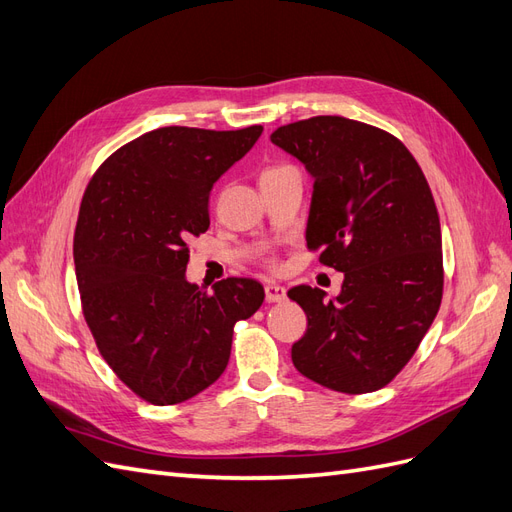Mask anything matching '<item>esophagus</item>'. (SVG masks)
Listing matches in <instances>:
<instances>
[{
  "mask_svg": "<svg viewBox=\"0 0 512 512\" xmlns=\"http://www.w3.org/2000/svg\"><path fill=\"white\" fill-rule=\"evenodd\" d=\"M265 299L267 303H282L286 299V290L277 284H267L265 286Z\"/></svg>",
  "mask_w": 512,
  "mask_h": 512,
  "instance_id": "1",
  "label": "esophagus"
}]
</instances>
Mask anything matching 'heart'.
Masks as SVG:
<instances>
[{"mask_svg":"<svg viewBox=\"0 0 512 512\" xmlns=\"http://www.w3.org/2000/svg\"><path fill=\"white\" fill-rule=\"evenodd\" d=\"M277 168H282V166H277ZM277 168H267V170H265V173H271V170H277ZM265 173H262V175H265Z\"/></svg>","mask_w":512,"mask_h":512,"instance_id":"heart-1","label":"heart"}]
</instances>
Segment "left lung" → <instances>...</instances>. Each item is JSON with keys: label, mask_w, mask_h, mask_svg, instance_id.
I'll return each mask as SVG.
<instances>
[{"label": "left lung", "mask_w": 512, "mask_h": 512, "mask_svg": "<svg viewBox=\"0 0 512 512\" xmlns=\"http://www.w3.org/2000/svg\"><path fill=\"white\" fill-rule=\"evenodd\" d=\"M271 143L314 177L307 247L344 273L331 301L320 288L288 290L307 316L292 363L331 391H378L412 359L442 301V232L429 183L399 138L354 119L294 121Z\"/></svg>", "instance_id": "left-lung-1"}]
</instances>
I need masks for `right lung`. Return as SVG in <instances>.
<instances>
[{
	"label": "right lung",
	"instance_id": "obj_1",
	"mask_svg": "<svg viewBox=\"0 0 512 512\" xmlns=\"http://www.w3.org/2000/svg\"><path fill=\"white\" fill-rule=\"evenodd\" d=\"M262 126H168L117 149L91 177L74 230L83 316L104 361L138 397L173 406L218 380L232 329L265 301L250 277L198 288L188 241L209 228L213 183Z\"/></svg>",
	"mask_w": 512,
	"mask_h": 512
}]
</instances>
